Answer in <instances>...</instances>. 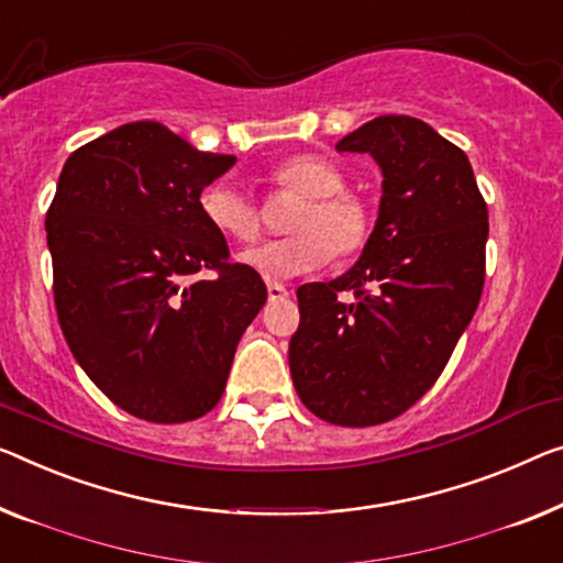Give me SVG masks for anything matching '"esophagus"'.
<instances>
[{"mask_svg":"<svg viewBox=\"0 0 563 563\" xmlns=\"http://www.w3.org/2000/svg\"><path fill=\"white\" fill-rule=\"evenodd\" d=\"M267 298H271V300L288 298V288H285V285H280V283H267Z\"/></svg>","mask_w":563,"mask_h":563,"instance_id":"esophagus-1","label":"esophagus"}]
</instances>
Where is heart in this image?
<instances>
[{
	"instance_id": "b5f03b06",
	"label": "heart",
	"mask_w": 563,
	"mask_h": 563,
	"mask_svg": "<svg viewBox=\"0 0 563 563\" xmlns=\"http://www.w3.org/2000/svg\"><path fill=\"white\" fill-rule=\"evenodd\" d=\"M271 179L283 189L303 197L292 212V234L267 240L247 253L242 263L271 280H288L316 271L335 257L356 255L372 234V209L366 201L346 191V176L339 166L321 156H296L280 164ZM205 220L222 238L234 242H255L260 234V209L228 181H214L199 195Z\"/></svg>"
}]
</instances>
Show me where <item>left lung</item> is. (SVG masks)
<instances>
[{"label": "left lung", "mask_w": 563, "mask_h": 563, "mask_svg": "<svg viewBox=\"0 0 563 563\" xmlns=\"http://www.w3.org/2000/svg\"><path fill=\"white\" fill-rule=\"evenodd\" d=\"M335 148L379 164V217L351 271L298 288L288 362L316 417L372 427L422 399L467 329L485 283L488 207L465 151L412 115H379Z\"/></svg>", "instance_id": "left-lung-1"}]
</instances>
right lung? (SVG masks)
<instances>
[{
	"label": "right lung",
	"instance_id": "obj_1",
	"mask_svg": "<svg viewBox=\"0 0 563 563\" xmlns=\"http://www.w3.org/2000/svg\"><path fill=\"white\" fill-rule=\"evenodd\" d=\"M234 162L136 121L73 151L57 179L45 217L57 321L90 382L146 422H189L220 401L267 300L199 209Z\"/></svg>",
	"mask_w": 563,
	"mask_h": 563
}]
</instances>
